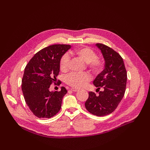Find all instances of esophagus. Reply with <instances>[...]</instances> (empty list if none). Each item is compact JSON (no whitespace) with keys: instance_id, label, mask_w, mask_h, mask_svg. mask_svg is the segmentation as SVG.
<instances>
[{"instance_id":"obj_1","label":"esophagus","mask_w":150,"mask_h":150,"mask_svg":"<svg viewBox=\"0 0 150 150\" xmlns=\"http://www.w3.org/2000/svg\"><path fill=\"white\" fill-rule=\"evenodd\" d=\"M72 91H78L79 90V89H77V88H71V89H70Z\"/></svg>"}]
</instances>
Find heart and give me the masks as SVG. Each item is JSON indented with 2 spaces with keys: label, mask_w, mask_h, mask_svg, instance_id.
Listing matches in <instances>:
<instances>
[{
  "label": "heart",
  "mask_w": 150,
  "mask_h": 150,
  "mask_svg": "<svg viewBox=\"0 0 150 150\" xmlns=\"http://www.w3.org/2000/svg\"><path fill=\"white\" fill-rule=\"evenodd\" d=\"M74 53L86 62L88 67L93 73H98L103 68V59L97 56L96 53L89 47H82L74 50ZM69 57L64 54L59 61L60 69L64 72L68 70ZM90 80V76L87 73H70L66 77V82L74 88H81Z\"/></svg>",
  "instance_id": "obj_1"
}]
</instances>
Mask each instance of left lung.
<instances>
[{"label":"left lung","instance_id":"1","mask_svg":"<svg viewBox=\"0 0 150 150\" xmlns=\"http://www.w3.org/2000/svg\"><path fill=\"white\" fill-rule=\"evenodd\" d=\"M101 51L105 68L93 81L97 90L103 88L96 95L89 92V97L85 103L86 110L94 115L105 116L111 113L122 99L126 91L127 72L123 59L119 53L103 44H96Z\"/></svg>","mask_w":150,"mask_h":150}]
</instances>
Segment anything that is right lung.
Instances as JSON below:
<instances>
[{
    "label": "right lung",
    "instance_id": "1",
    "mask_svg": "<svg viewBox=\"0 0 150 150\" xmlns=\"http://www.w3.org/2000/svg\"><path fill=\"white\" fill-rule=\"evenodd\" d=\"M71 46L53 44L44 47L35 55L24 69L22 90L26 103L31 112L39 118H51L59 112L62 100L67 93L64 87L60 91H50L52 84L56 83L60 71V57Z\"/></svg>",
    "mask_w": 150,
    "mask_h": 150
}]
</instances>
